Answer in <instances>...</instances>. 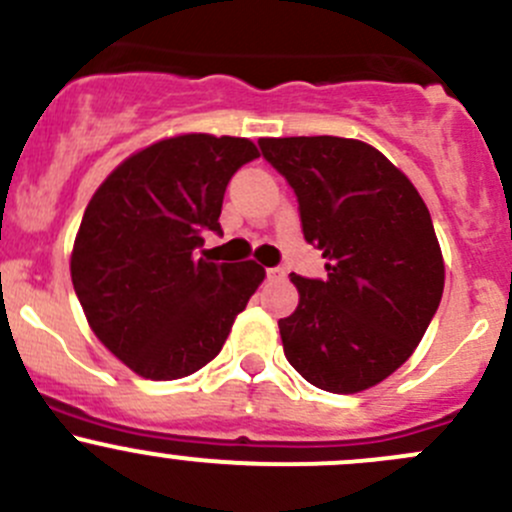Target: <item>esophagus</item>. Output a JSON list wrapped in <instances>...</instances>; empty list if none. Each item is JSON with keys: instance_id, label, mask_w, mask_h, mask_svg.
<instances>
[{"instance_id": "34e87169", "label": "esophagus", "mask_w": 512, "mask_h": 512, "mask_svg": "<svg viewBox=\"0 0 512 512\" xmlns=\"http://www.w3.org/2000/svg\"><path fill=\"white\" fill-rule=\"evenodd\" d=\"M267 277H285L282 267H267Z\"/></svg>"}]
</instances>
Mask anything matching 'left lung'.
Here are the masks:
<instances>
[{
    "mask_svg": "<svg viewBox=\"0 0 512 512\" xmlns=\"http://www.w3.org/2000/svg\"><path fill=\"white\" fill-rule=\"evenodd\" d=\"M262 158L299 203L324 280L292 275L299 304L280 319L289 364L317 389L356 394L394 374L443 294V257L426 203L369 143L337 136L260 138Z\"/></svg>",
    "mask_w": 512,
    "mask_h": 512,
    "instance_id": "1",
    "label": "left lung"
}]
</instances>
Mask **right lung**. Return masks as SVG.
<instances>
[{"label": "right lung", "instance_id": "1", "mask_svg": "<svg viewBox=\"0 0 512 512\" xmlns=\"http://www.w3.org/2000/svg\"><path fill=\"white\" fill-rule=\"evenodd\" d=\"M257 156L247 138H165L123 160L91 198L71 282L103 347L138 376L170 381L203 369L265 280L252 260L195 257L205 232H223L230 178Z\"/></svg>", "mask_w": 512, "mask_h": 512}]
</instances>
